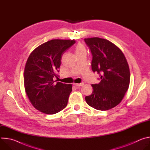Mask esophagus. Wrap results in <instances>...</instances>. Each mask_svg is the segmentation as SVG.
Instances as JSON below:
<instances>
[{"label":"esophagus","mask_w":150,"mask_h":150,"mask_svg":"<svg viewBox=\"0 0 150 150\" xmlns=\"http://www.w3.org/2000/svg\"><path fill=\"white\" fill-rule=\"evenodd\" d=\"M83 85V82L80 83H74V85H75V87H80V86H82Z\"/></svg>","instance_id":"34e87169"}]
</instances>
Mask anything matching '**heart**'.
<instances>
[{
	"instance_id": "b5f03b06",
	"label": "heart",
	"mask_w": 150,
	"mask_h": 150,
	"mask_svg": "<svg viewBox=\"0 0 150 150\" xmlns=\"http://www.w3.org/2000/svg\"><path fill=\"white\" fill-rule=\"evenodd\" d=\"M82 50H85V47L81 43L78 44L77 46H76V48H75V53L78 52H81V51H82Z\"/></svg>"
}]
</instances>
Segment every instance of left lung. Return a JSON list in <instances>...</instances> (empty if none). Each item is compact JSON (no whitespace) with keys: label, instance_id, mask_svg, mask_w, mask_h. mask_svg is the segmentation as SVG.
Here are the masks:
<instances>
[{"label":"left lung","instance_id":"obj_1","mask_svg":"<svg viewBox=\"0 0 150 150\" xmlns=\"http://www.w3.org/2000/svg\"><path fill=\"white\" fill-rule=\"evenodd\" d=\"M84 41L92 54V70L101 81L91 85L93 93L85 97V101L97 110H109L121 102L129 88L128 63L120 49L109 40L93 37Z\"/></svg>","mask_w":150,"mask_h":150}]
</instances>
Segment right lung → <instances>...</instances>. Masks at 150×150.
I'll use <instances>...</instances> for the list:
<instances>
[{"instance_id": "add662e5", "label": "right lung", "mask_w": 150, "mask_h": 150, "mask_svg": "<svg viewBox=\"0 0 150 150\" xmlns=\"http://www.w3.org/2000/svg\"><path fill=\"white\" fill-rule=\"evenodd\" d=\"M75 43V40H52L37 47L28 58L24 69L25 92L33 105L42 113L55 114L67 105L72 85L55 82L62 55Z\"/></svg>"}]
</instances>
